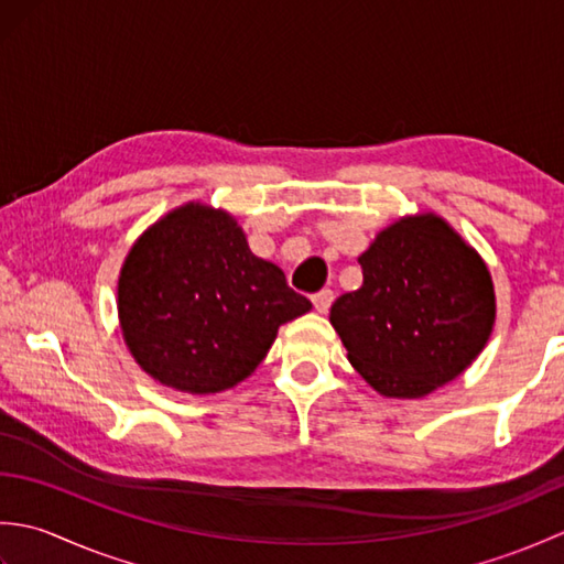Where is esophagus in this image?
<instances>
[{
    "mask_svg": "<svg viewBox=\"0 0 564 564\" xmlns=\"http://www.w3.org/2000/svg\"><path fill=\"white\" fill-rule=\"evenodd\" d=\"M332 301H334V291H329V289H325V291H319V293L313 295V305H315L317 313H327Z\"/></svg>",
    "mask_w": 564,
    "mask_h": 564,
    "instance_id": "obj_1",
    "label": "esophagus"
}]
</instances>
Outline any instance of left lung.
<instances>
[{"mask_svg":"<svg viewBox=\"0 0 564 564\" xmlns=\"http://www.w3.org/2000/svg\"><path fill=\"white\" fill-rule=\"evenodd\" d=\"M358 263L364 285L334 301L329 322L376 392L424 398L480 356L497 317L492 275L446 220L406 215Z\"/></svg>","mask_w":564,"mask_h":564,"instance_id":"1","label":"left lung"}]
</instances>
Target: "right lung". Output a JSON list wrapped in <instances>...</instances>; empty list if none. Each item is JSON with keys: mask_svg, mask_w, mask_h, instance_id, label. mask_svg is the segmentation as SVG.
<instances>
[{"mask_svg": "<svg viewBox=\"0 0 564 564\" xmlns=\"http://www.w3.org/2000/svg\"><path fill=\"white\" fill-rule=\"evenodd\" d=\"M313 303L271 261L251 254L230 213L170 210L130 247L118 319L138 366L166 388L210 394L254 373L279 327Z\"/></svg>", "mask_w": 564, "mask_h": 564, "instance_id": "add662e5", "label": "right lung"}]
</instances>
